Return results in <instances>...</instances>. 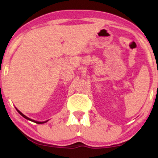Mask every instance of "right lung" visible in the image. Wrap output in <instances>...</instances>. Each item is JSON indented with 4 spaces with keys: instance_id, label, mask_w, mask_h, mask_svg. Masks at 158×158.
<instances>
[{
    "instance_id": "1",
    "label": "right lung",
    "mask_w": 158,
    "mask_h": 158,
    "mask_svg": "<svg viewBox=\"0 0 158 158\" xmlns=\"http://www.w3.org/2000/svg\"><path fill=\"white\" fill-rule=\"evenodd\" d=\"M17 110H18V112H19V113L21 114V116H22V117H24L25 119H28V120H30V121H32V122H34V123H37V124H41V123H46L47 121H45V122H37V121H35V120H32V119H30V118H28V117H26V116L24 115V114H23L22 113H21V111H19V110L17 109Z\"/></svg>"
}]
</instances>
